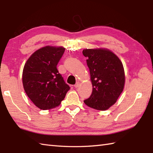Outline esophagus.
<instances>
[{
    "instance_id": "esophagus-1",
    "label": "esophagus",
    "mask_w": 153,
    "mask_h": 153,
    "mask_svg": "<svg viewBox=\"0 0 153 153\" xmlns=\"http://www.w3.org/2000/svg\"><path fill=\"white\" fill-rule=\"evenodd\" d=\"M79 85H80V82H76V84H75V85H74V87H75V88H78V87H79Z\"/></svg>"
}]
</instances>
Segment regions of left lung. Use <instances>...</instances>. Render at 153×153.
Instances as JSON below:
<instances>
[{"label": "left lung", "instance_id": "1", "mask_svg": "<svg viewBox=\"0 0 153 153\" xmlns=\"http://www.w3.org/2000/svg\"><path fill=\"white\" fill-rule=\"evenodd\" d=\"M92 93L84 101L88 107L106 110L117 102L123 92L126 76L122 62L114 52L105 48L86 49Z\"/></svg>", "mask_w": 153, "mask_h": 153}]
</instances>
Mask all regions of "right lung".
Segmentation results:
<instances>
[{
	"instance_id": "obj_1",
	"label": "right lung",
	"mask_w": 153,
	"mask_h": 153,
	"mask_svg": "<svg viewBox=\"0 0 153 153\" xmlns=\"http://www.w3.org/2000/svg\"><path fill=\"white\" fill-rule=\"evenodd\" d=\"M65 50L62 46L43 47L32 53L24 65V89L31 101L41 110L57 107L70 89L57 68Z\"/></svg>"
}]
</instances>
